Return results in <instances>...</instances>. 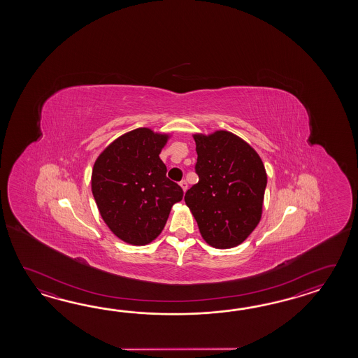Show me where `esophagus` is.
Listing matches in <instances>:
<instances>
[{"instance_id": "esophagus-1", "label": "esophagus", "mask_w": 358, "mask_h": 358, "mask_svg": "<svg viewBox=\"0 0 358 358\" xmlns=\"http://www.w3.org/2000/svg\"><path fill=\"white\" fill-rule=\"evenodd\" d=\"M179 185L182 187V189L184 190V192L188 188V182H185V180H182V182H179Z\"/></svg>"}]
</instances>
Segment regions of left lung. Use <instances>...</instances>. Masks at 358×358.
Segmentation results:
<instances>
[{
  "label": "left lung",
  "mask_w": 358,
  "mask_h": 358,
  "mask_svg": "<svg viewBox=\"0 0 358 358\" xmlns=\"http://www.w3.org/2000/svg\"><path fill=\"white\" fill-rule=\"evenodd\" d=\"M193 138L199 180L184 201L207 243L220 250L236 247L261 220L266 170L259 153L230 131Z\"/></svg>",
  "instance_id": "obj_1"
}]
</instances>
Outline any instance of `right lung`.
Returning a JSON list of instances; mask_svg holds the SVG:
<instances>
[{
  "label": "right lung",
  "instance_id": "add662e5",
  "mask_svg": "<svg viewBox=\"0 0 358 358\" xmlns=\"http://www.w3.org/2000/svg\"><path fill=\"white\" fill-rule=\"evenodd\" d=\"M170 136L131 130L107 145L92 170V193L107 227L133 245L160 236L182 189L166 178L161 150Z\"/></svg>",
  "mask_w": 358,
  "mask_h": 358
}]
</instances>
